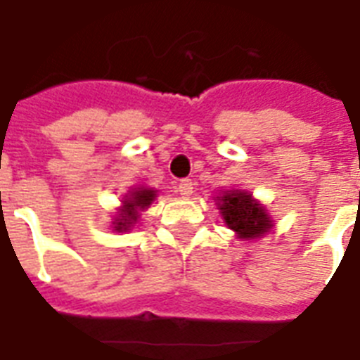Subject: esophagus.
<instances>
[{
	"mask_svg": "<svg viewBox=\"0 0 360 360\" xmlns=\"http://www.w3.org/2000/svg\"><path fill=\"white\" fill-rule=\"evenodd\" d=\"M178 193L182 195V197H189V195L193 193V182L191 180H182V182L178 184Z\"/></svg>",
	"mask_w": 360,
	"mask_h": 360,
	"instance_id": "34e87169",
	"label": "esophagus"
}]
</instances>
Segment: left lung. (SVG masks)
<instances>
[{"label":"left lung","mask_w":360,"mask_h":360,"mask_svg":"<svg viewBox=\"0 0 360 360\" xmlns=\"http://www.w3.org/2000/svg\"><path fill=\"white\" fill-rule=\"evenodd\" d=\"M214 202L218 206L224 224L235 231L240 240H257L274 227V219L269 210L261 205V200L253 197L246 189H225L214 195Z\"/></svg>","instance_id":"8db88e82"}]
</instances>
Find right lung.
I'll use <instances>...</instances> for the list:
<instances>
[{"label":"right lung","instance_id":"obj_1","mask_svg":"<svg viewBox=\"0 0 360 360\" xmlns=\"http://www.w3.org/2000/svg\"><path fill=\"white\" fill-rule=\"evenodd\" d=\"M158 189L148 186H133L127 189V193L122 197V202L116 208L110 221V227L116 233H129L141 219L142 212L148 210L152 202L158 197Z\"/></svg>","mask_w":360,"mask_h":360}]
</instances>
